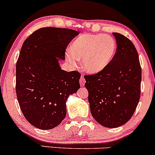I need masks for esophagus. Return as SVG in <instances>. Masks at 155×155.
<instances>
[{
    "label": "esophagus",
    "instance_id": "esophagus-1",
    "mask_svg": "<svg viewBox=\"0 0 155 155\" xmlns=\"http://www.w3.org/2000/svg\"><path fill=\"white\" fill-rule=\"evenodd\" d=\"M85 82H86V80H85L84 78L83 77V76H81V78H80V79H79V83H80V85H81V87L84 86Z\"/></svg>",
    "mask_w": 155,
    "mask_h": 155
}]
</instances>
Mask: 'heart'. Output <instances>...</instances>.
Returning <instances> with one entry per match:
<instances>
[{
  "mask_svg": "<svg viewBox=\"0 0 155 155\" xmlns=\"http://www.w3.org/2000/svg\"><path fill=\"white\" fill-rule=\"evenodd\" d=\"M115 39L106 34L84 33L74 39L67 51V61L76 66L82 60L84 68L90 74H97L108 66L117 52Z\"/></svg>",
  "mask_w": 155,
  "mask_h": 155,
  "instance_id": "1",
  "label": "heart"
}]
</instances>
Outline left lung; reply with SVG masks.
Listing matches in <instances>:
<instances>
[{
  "instance_id": "8db88e82",
  "label": "left lung",
  "mask_w": 155,
  "mask_h": 155,
  "mask_svg": "<svg viewBox=\"0 0 155 155\" xmlns=\"http://www.w3.org/2000/svg\"><path fill=\"white\" fill-rule=\"evenodd\" d=\"M117 52L108 66L84 76L85 87L93 118L101 125L115 128L128 122L139 102L141 68L137 50L124 35L113 33Z\"/></svg>"
}]
</instances>
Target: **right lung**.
Here are the masks:
<instances>
[{
	"mask_svg": "<svg viewBox=\"0 0 155 155\" xmlns=\"http://www.w3.org/2000/svg\"><path fill=\"white\" fill-rule=\"evenodd\" d=\"M79 33L48 27L25 39L16 66V92L19 107L29 123L37 128L57 127L66 116L68 96L80 88L81 74L62 70L68 44Z\"/></svg>",
	"mask_w": 155,
	"mask_h": 155,
	"instance_id": "add662e5",
	"label": "right lung"
}]
</instances>
